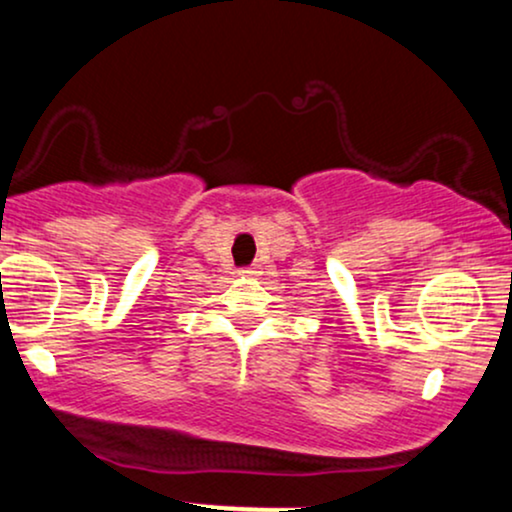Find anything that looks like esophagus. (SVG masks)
I'll return each mask as SVG.
<instances>
[{
  "instance_id": "34e87169",
  "label": "esophagus",
  "mask_w": 512,
  "mask_h": 512,
  "mask_svg": "<svg viewBox=\"0 0 512 512\" xmlns=\"http://www.w3.org/2000/svg\"><path fill=\"white\" fill-rule=\"evenodd\" d=\"M238 274H240V276H248V279H255V276H257V269H252V267H245V269H240Z\"/></svg>"
}]
</instances>
